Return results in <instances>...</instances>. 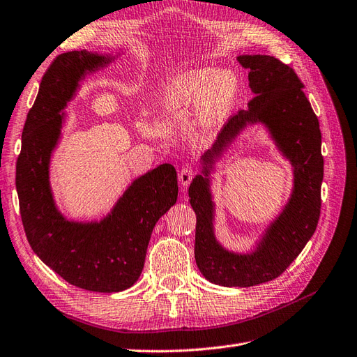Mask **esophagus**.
<instances>
[{"instance_id":"obj_1","label":"esophagus","mask_w":357,"mask_h":357,"mask_svg":"<svg viewBox=\"0 0 357 357\" xmlns=\"http://www.w3.org/2000/svg\"><path fill=\"white\" fill-rule=\"evenodd\" d=\"M195 176H197V171H195V168L190 167V165L183 167V168H181V171L178 172L180 185H181L183 188L189 186V185H190V181H192L193 178H195Z\"/></svg>"}]
</instances>
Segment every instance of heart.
Masks as SVG:
<instances>
[{
    "mask_svg": "<svg viewBox=\"0 0 357 357\" xmlns=\"http://www.w3.org/2000/svg\"><path fill=\"white\" fill-rule=\"evenodd\" d=\"M238 92V79L231 71L198 70L181 75L164 98V110L174 114H199L207 126L228 113Z\"/></svg>",
    "mask_w": 357,
    "mask_h": 357,
    "instance_id": "heart-1",
    "label": "heart"
}]
</instances>
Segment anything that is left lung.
I'll use <instances>...</instances> for the list:
<instances>
[{
  "label": "left lung",
  "mask_w": 357,
  "mask_h": 357,
  "mask_svg": "<svg viewBox=\"0 0 357 357\" xmlns=\"http://www.w3.org/2000/svg\"><path fill=\"white\" fill-rule=\"evenodd\" d=\"M238 62L248 68L255 96L247 110L228 119L205 158L219 153L247 123L262 122L295 167V189L256 250L236 255L214 238L208 180L202 176L193 178L189 198L197 213L195 261L208 282L226 287H250L282 275L314 234L321 207V134L319 119L302 89L304 83L294 68L274 56L243 55Z\"/></svg>",
  "instance_id": "obj_1"
}]
</instances>
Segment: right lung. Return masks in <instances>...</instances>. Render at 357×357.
Segmentation results:
<instances>
[{
  "mask_svg": "<svg viewBox=\"0 0 357 357\" xmlns=\"http://www.w3.org/2000/svg\"><path fill=\"white\" fill-rule=\"evenodd\" d=\"M109 61L86 50L53 59L26 116L16 162L20 218L31 248L70 284L102 294L137 282L155 225L178 193L176 168L164 164L137 178L101 223H74L58 213L49 188V159L61 131L59 112L84 73Z\"/></svg>",
  "mask_w": 357,
  "mask_h": 357,
  "instance_id": "right-lung-1",
  "label": "right lung"
}]
</instances>
